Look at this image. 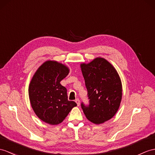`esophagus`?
I'll list each match as a JSON object with an SVG mask.
<instances>
[{
    "label": "esophagus",
    "mask_w": 155,
    "mask_h": 155,
    "mask_svg": "<svg viewBox=\"0 0 155 155\" xmlns=\"http://www.w3.org/2000/svg\"><path fill=\"white\" fill-rule=\"evenodd\" d=\"M75 103H77V104H78V106H80V100H79V99H75Z\"/></svg>",
    "instance_id": "obj_1"
}]
</instances>
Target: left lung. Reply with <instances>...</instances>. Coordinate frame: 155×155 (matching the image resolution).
<instances>
[{
  "mask_svg": "<svg viewBox=\"0 0 155 155\" xmlns=\"http://www.w3.org/2000/svg\"><path fill=\"white\" fill-rule=\"evenodd\" d=\"M84 78L89 105L81 103L90 122L103 124L118 110L122 97V85L115 68L104 58L97 57L88 64H80Z\"/></svg>",
  "mask_w": 155,
  "mask_h": 155,
  "instance_id": "obj_1",
  "label": "left lung"
}]
</instances>
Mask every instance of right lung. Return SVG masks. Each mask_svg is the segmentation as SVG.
I'll return each instance as SVG.
<instances>
[{
  "label": "right lung",
  "instance_id": "right-lung-1",
  "mask_svg": "<svg viewBox=\"0 0 155 155\" xmlns=\"http://www.w3.org/2000/svg\"><path fill=\"white\" fill-rule=\"evenodd\" d=\"M70 72L69 68L55 60L43 62L29 83L28 93L31 107L38 118L51 125L63 122L77 106L68 100L67 89L60 84Z\"/></svg>",
  "mask_w": 155,
  "mask_h": 155
}]
</instances>
